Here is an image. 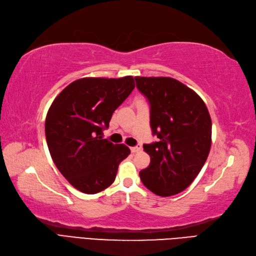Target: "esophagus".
Wrapping results in <instances>:
<instances>
[{"label":"esophagus","mask_w":256,"mask_h":256,"mask_svg":"<svg viewBox=\"0 0 256 256\" xmlns=\"http://www.w3.org/2000/svg\"><path fill=\"white\" fill-rule=\"evenodd\" d=\"M130 149H131V152H134H134H138L140 150V149H142V145L138 144V145H136V146H134V147H131Z\"/></svg>","instance_id":"esophagus-1"}]
</instances>
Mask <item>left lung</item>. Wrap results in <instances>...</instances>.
Masks as SVG:
<instances>
[{
	"mask_svg": "<svg viewBox=\"0 0 256 256\" xmlns=\"http://www.w3.org/2000/svg\"><path fill=\"white\" fill-rule=\"evenodd\" d=\"M150 104V127L158 142L145 144L150 164L140 172L145 186L158 196L184 190L204 167L212 144V120L204 102L170 77H136Z\"/></svg>",
	"mask_w": 256,
	"mask_h": 256,
	"instance_id": "left-lung-1",
	"label": "left lung"
}]
</instances>
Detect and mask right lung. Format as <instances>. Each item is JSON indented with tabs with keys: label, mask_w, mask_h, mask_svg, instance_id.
<instances>
[{
	"label": "right lung",
	"mask_w": 256,
	"mask_h": 256,
	"mask_svg": "<svg viewBox=\"0 0 256 256\" xmlns=\"http://www.w3.org/2000/svg\"><path fill=\"white\" fill-rule=\"evenodd\" d=\"M134 86L132 76L80 78L50 104L46 120L48 150L76 190L96 194L107 188L116 180L120 163L130 154L126 145L102 138V130Z\"/></svg>",
	"instance_id": "right-lung-1"
}]
</instances>
